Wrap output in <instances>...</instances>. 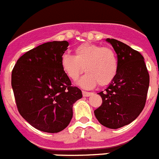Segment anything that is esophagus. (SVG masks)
<instances>
[{"label": "esophagus", "mask_w": 159, "mask_h": 159, "mask_svg": "<svg viewBox=\"0 0 159 159\" xmlns=\"http://www.w3.org/2000/svg\"><path fill=\"white\" fill-rule=\"evenodd\" d=\"M91 94H92V93H90V92L82 91V95H83L84 97H89V96H90Z\"/></svg>", "instance_id": "obj_1"}]
</instances>
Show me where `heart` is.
I'll use <instances>...</instances> for the list:
<instances>
[{
  "mask_svg": "<svg viewBox=\"0 0 159 159\" xmlns=\"http://www.w3.org/2000/svg\"><path fill=\"white\" fill-rule=\"evenodd\" d=\"M64 73L71 80L77 79L82 70L86 72L77 82L81 87L93 88L110 84L118 72L116 54L110 48L83 43L74 49V56L65 53L61 57Z\"/></svg>",
  "mask_w": 159,
  "mask_h": 159,
  "instance_id": "heart-1",
  "label": "heart"
}]
</instances>
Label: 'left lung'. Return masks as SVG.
I'll use <instances>...</instances> for the list:
<instances>
[{
	"label": "left lung",
	"instance_id": "8db88e82",
	"mask_svg": "<svg viewBox=\"0 0 159 159\" xmlns=\"http://www.w3.org/2000/svg\"><path fill=\"white\" fill-rule=\"evenodd\" d=\"M118 59V72L104 91L98 93L102 105L94 116L102 125L116 129L133 122L146 101L150 75L140 52L114 39H107Z\"/></svg>",
	"mask_w": 159,
	"mask_h": 159
}]
</instances>
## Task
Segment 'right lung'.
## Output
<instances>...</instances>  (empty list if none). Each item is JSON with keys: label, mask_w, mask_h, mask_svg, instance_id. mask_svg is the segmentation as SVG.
Segmentation results:
<instances>
[{"label": "right lung", "mask_w": 159, "mask_h": 159, "mask_svg": "<svg viewBox=\"0 0 159 159\" xmlns=\"http://www.w3.org/2000/svg\"><path fill=\"white\" fill-rule=\"evenodd\" d=\"M67 41L48 42L28 51L12 71L11 85L20 115L35 129L59 133L73 117V103L82 91L64 73L61 57Z\"/></svg>", "instance_id": "add662e5"}]
</instances>
